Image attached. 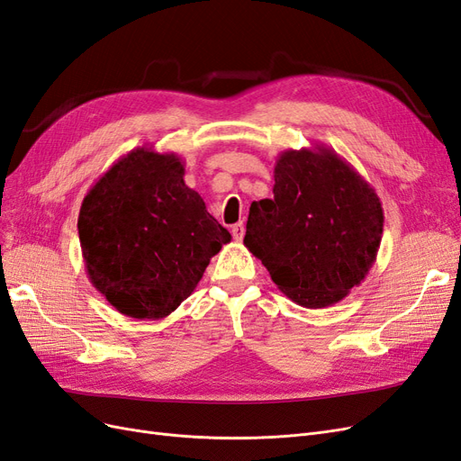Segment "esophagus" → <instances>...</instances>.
I'll return each mask as SVG.
<instances>
[{
  "label": "esophagus",
  "mask_w": 461,
  "mask_h": 461,
  "mask_svg": "<svg viewBox=\"0 0 461 461\" xmlns=\"http://www.w3.org/2000/svg\"><path fill=\"white\" fill-rule=\"evenodd\" d=\"M244 232H246V225L242 223V221H240V223H236V225H232V236H234V240H238V242H240V240H242V238H244Z\"/></svg>",
  "instance_id": "esophagus-1"
}]
</instances>
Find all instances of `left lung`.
Returning <instances> with one entry per match:
<instances>
[{
    "instance_id": "obj_1",
    "label": "left lung",
    "mask_w": 461,
    "mask_h": 461,
    "mask_svg": "<svg viewBox=\"0 0 461 461\" xmlns=\"http://www.w3.org/2000/svg\"><path fill=\"white\" fill-rule=\"evenodd\" d=\"M275 198L251 202L244 246L297 305L322 309L366 278L384 234L375 190L324 145L284 150Z\"/></svg>"
}]
</instances>
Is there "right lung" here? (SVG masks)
<instances>
[{
  "mask_svg": "<svg viewBox=\"0 0 461 461\" xmlns=\"http://www.w3.org/2000/svg\"><path fill=\"white\" fill-rule=\"evenodd\" d=\"M176 154L135 149L91 186L77 234L91 284L137 321H158L194 292L230 232L185 185Z\"/></svg>",
  "mask_w": 461,
  "mask_h": 461,
  "instance_id": "1",
  "label": "right lung"
}]
</instances>
